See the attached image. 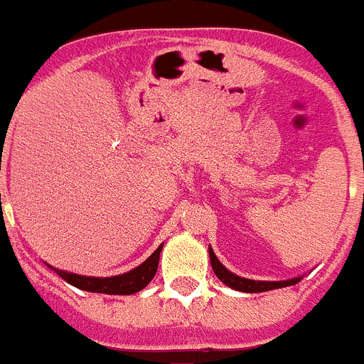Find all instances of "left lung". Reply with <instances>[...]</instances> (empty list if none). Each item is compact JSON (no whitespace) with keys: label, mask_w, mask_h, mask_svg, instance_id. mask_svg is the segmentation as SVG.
Returning <instances> with one entry per match:
<instances>
[{"label":"left lung","mask_w":364,"mask_h":364,"mask_svg":"<svg viewBox=\"0 0 364 364\" xmlns=\"http://www.w3.org/2000/svg\"><path fill=\"white\" fill-rule=\"evenodd\" d=\"M208 254H210V263L212 268H214V274L223 281V283L227 284V287L234 288V290H239V292H248V294H255V292H267V290H274V288H283V287H292V284L299 283V277L296 279H288V281H252V279H245V277H239L235 274H232L230 270L223 267L219 263V259L215 257V254L212 252V248H208Z\"/></svg>","instance_id":"1"}]
</instances>
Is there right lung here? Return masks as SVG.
Segmentation results:
<instances>
[{"label": "right lung", "instance_id": "add662e5", "mask_svg": "<svg viewBox=\"0 0 364 364\" xmlns=\"http://www.w3.org/2000/svg\"><path fill=\"white\" fill-rule=\"evenodd\" d=\"M161 247L150 255L149 259L143 264H139L134 270L127 272V274H121L116 277H85L77 276V274H68L63 270H55L58 276L63 277L67 283H70L72 287L81 288V290H87V292H100V294H110V296H130V294H136L139 290L146 287V284L152 281V277L156 276L159 264V254H161Z\"/></svg>", "mask_w": 364, "mask_h": 364}]
</instances>
